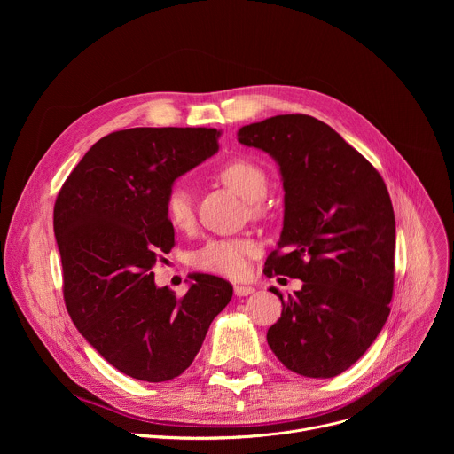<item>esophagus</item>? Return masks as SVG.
Instances as JSON below:
<instances>
[{
  "label": "esophagus",
  "instance_id": "esophagus-1",
  "mask_svg": "<svg viewBox=\"0 0 454 454\" xmlns=\"http://www.w3.org/2000/svg\"><path fill=\"white\" fill-rule=\"evenodd\" d=\"M233 289H235V294H237V296H247V294H251V293L254 291V289L249 287V286H235Z\"/></svg>",
  "mask_w": 454,
  "mask_h": 454
}]
</instances>
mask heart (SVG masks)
Masks as SVG:
<instances>
[{
	"label": "heart",
	"instance_id": "1",
	"mask_svg": "<svg viewBox=\"0 0 454 454\" xmlns=\"http://www.w3.org/2000/svg\"><path fill=\"white\" fill-rule=\"evenodd\" d=\"M217 177L237 196L247 201L251 214L261 212V200L268 190V176L261 165L247 158H233L217 168ZM163 208L168 223L176 230L186 231L193 226V203L184 186L174 184L167 190ZM256 249V242L246 237L208 239L193 253L192 264L205 273L240 278L246 275L249 256H253Z\"/></svg>",
	"mask_w": 454,
	"mask_h": 454
}]
</instances>
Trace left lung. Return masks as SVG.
Returning a JSON list of instances; mask_svg holds the SVG:
<instances>
[{"instance_id":"8db88e82","label":"left lung","mask_w":454,"mask_h":454,"mask_svg":"<svg viewBox=\"0 0 454 454\" xmlns=\"http://www.w3.org/2000/svg\"><path fill=\"white\" fill-rule=\"evenodd\" d=\"M239 142L280 165L286 212L264 275L303 282L284 298L268 345L291 372L329 379L375 341L394 296L395 215L375 167L309 114L244 125Z\"/></svg>"}]
</instances>
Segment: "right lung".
<instances>
[{
    "label": "right lung",
    "instance_id": "1",
    "mask_svg": "<svg viewBox=\"0 0 454 454\" xmlns=\"http://www.w3.org/2000/svg\"><path fill=\"white\" fill-rule=\"evenodd\" d=\"M208 127H135L100 138L60 186L53 231L62 294L88 343L121 373L163 382L200 352L230 282L192 275L183 296L156 287L153 266L174 247L163 208L174 179L217 153Z\"/></svg>",
    "mask_w": 454,
    "mask_h": 454
}]
</instances>
